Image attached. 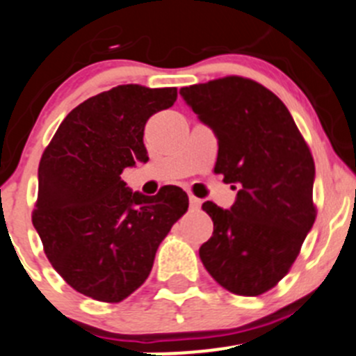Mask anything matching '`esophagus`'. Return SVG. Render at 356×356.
Segmentation results:
<instances>
[{"mask_svg":"<svg viewBox=\"0 0 356 356\" xmlns=\"http://www.w3.org/2000/svg\"><path fill=\"white\" fill-rule=\"evenodd\" d=\"M188 200H190V207H192V209H199L200 204H202V200L197 199L195 195H190Z\"/></svg>","mask_w":356,"mask_h":356,"instance_id":"esophagus-1","label":"esophagus"}]
</instances>
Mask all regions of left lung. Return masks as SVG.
I'll use <instances>...</instances> for the list:
<instances>
[{
  "instance_id": "8db88e82",
  "label": "left lung",
  "mask_w": 356,
  "mask_h": 356,
  "mask_svg": "<svg viewBox=\"0 0 356 356\" xmlns=\"http://www.w3.org/2000/svg\"><path fill=\"white\" fill-rule=\"evenodd\" d=\"M179 95L218 138L214 173L238 190L230 209L202 204L214 225L202 265L230 293L259 296L287 275L315 223L312 152L282 100L256 81L228 76Z\"/></svg>"
}]
</instances>
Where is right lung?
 I'll return each mask as SVG.
<instances>
[{
    "instance_id": "obj_1",
    "label": "right lung",
    "mask_w": 356,
    "mask_h": 356,
    "mask_svg": "<svg viewBox=\"0 0 356 356\" xmlns=\"http://www.w3.org/2000/svg\"><path fill=\"white\" fill-rule=\"evenodd\" d=\"M177 97V88L115 86L72 108L44 149L33 225L51 266L84 296L119 302L135 293L188 209L179 186L143 195L121 179L149 161L147 121Z\"/></svg>"
}]
</instances>
